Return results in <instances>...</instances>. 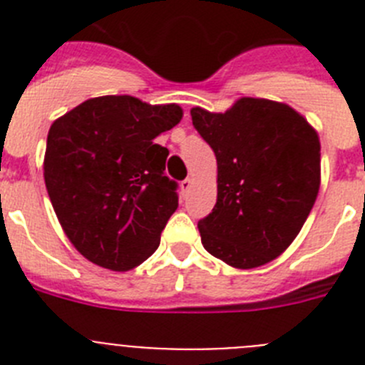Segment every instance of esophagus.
Returning a JSON list of instances; mask_svg holds the SVG:
<instances>
[{
	"mask_svg": "<svg viewBox=\"0 0 365 365\" xmlns=\"http://www.w3.org/2000/svg\"><path fill=\"white\" fill-rule=\"evenodd\" d=\"M192 188V179H185L182 180V182H180V190H182V195H185V193H188V190Z\"/></svg>",
	"mask_w": 365,
	"mask_h": 365,
	"instance_id": "34e87169",
	"label": "esophagus"
}]
</instances>
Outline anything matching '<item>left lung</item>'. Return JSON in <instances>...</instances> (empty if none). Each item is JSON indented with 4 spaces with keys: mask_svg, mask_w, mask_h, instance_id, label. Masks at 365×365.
<instances>
[{
    "mask_svg": "<svg viewBox=\"0 0 365 365\" xmlns=\"http://www.w3.org/2000/svg\"><path fill=\"white\" fill-rule=\"evenodd\" d=\"M217 159V201L197 222L202 247L235 269L276 259L302 230L320 190V140L287 104L240 98L225 113L193 108Z\"/></svg>",
    "mask_w": 365,
    "mask_h": 365,
    "instance_id": "left-lung-1",
    "label": "left lung"
}]
</instances>
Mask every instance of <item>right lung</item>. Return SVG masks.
I'll return each mask as SVG.
<instances>
[{"label": "right lung", "instance_id": "1", "mask_svg": "<svg viewBox=\"0 0 365 365\" xmlns=\"http://www.w3.org/2000/svg\"><path fill=\"white\" fill-rule=\"evenodd\" d=\"M180 118L177 104L109 95L86 100L51 125L47 193L69 241L95 265L125 272L159 247L179 195L164 173L170 151L153 138Z\"/></svg>", "mask_w": 365, "mask_h": 365}]
</instances>
